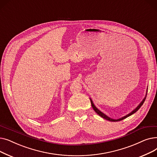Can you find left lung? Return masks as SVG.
<instances>
[{"label":"left lung","mask_w":157,"mask_h":157,"mask_svg":"<svg viewBox=\"0 0 157 157\" xmlns=\"http://www.w3.org/2000/svg\"><path fill=\"white\" fill-rule=\"evenodd\" d=\"M146 96H145V98L143 99V100L140 103V104L135 109H134L133 111H132L130 113H129L128 114H127V115H126V116H123V117H121V118H119V119H112V118H110V117H108L107 115H105V114H103L102 112H101L99 109H97L96 107H95V105H94V103H93V101H92V100L90 98V100H91V105H92V107L93 108V109H94V110L96 112V113L98 114L100 116H101V117H103V118H104V119H107V120H108V121H121V120H123V119H125V118H126V117H129L130 116H131V115H132V114H133L134 113H136V112L140 108V107L143 105V104L144 103V101H145V100H146Z\"/></svg>","instance_id":"left-lung-1"}]
</instances>
